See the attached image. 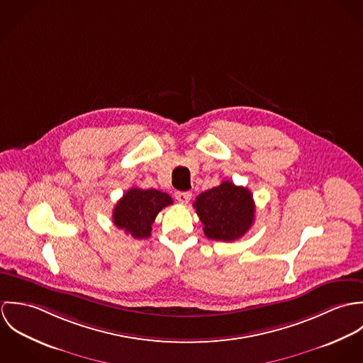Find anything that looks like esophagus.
Wrapping results in <instances>:
<instances>
[{"label": "esophagus", "instance_id": "1", "mask_svg": "<svg viewBox=\"0 0 363 363\" xmlns=\"http://www.w3.org/2000/svg\"><path fill=\"white\" fill-rule=\"evenodd\" d=\"M174 197L180 204H189V201L191 200V193L190 191H177L174 194Z\"/></svg>", "mask_w": 363, "mask_h": 363}]
</instances>
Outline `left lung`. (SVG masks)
I'll return each instance as SVG.
<instances>
[{
  "mask_svg": "<svg viewBox=\"0 0 363 363\" xmlns=\"http://www.w3.org/2000/svg\"><path fill=\"white\" fill-rule=\"evenodd\" d=\"M193 206L204 225L206 236L212 240H238L255 222L253 194L232 182H222L201 193Z\"/></svg>",
  "mask_w": 363,
  "mask_h": 363,
  "instance_id": "left-lung-1",
  "label": "left lung"
}]
</instances>
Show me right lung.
Listing matches in <instances>:
<instances>
[{
  "mask_svg": "<svg viewBox=\"0 0 363 363\" xmlns=\"http://www.w3.org/2000/svg\"><path fill=\"white\" fill-rule=\"evenodd\" d=\"M170 204L173 200L166 193L133 187L113 209V223L134 239H145L151 236L156 215Z\"/></svg>",
  "mask_w": 363,
  "mask_h": 363,
  "instance_id": "right-lung-1",
  "label": "right lung"
}]
</instances>
